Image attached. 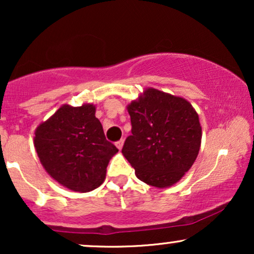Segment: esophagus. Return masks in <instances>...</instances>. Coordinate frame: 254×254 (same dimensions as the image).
<instances>
[{"mask_svg":"<svg viewBox=\"0 0 254 254\" xmlns=\"http://www.w3.org/2000/svg\"><path fill=\"white\" fill-rule=\"evenodd\" d=\"M123 144H124V139H119V141L116 142V145H117V148H118L119 150H121L122 148H123Z\"/></svg>","mask_w":254,"mask_h":254,"instance_id":"esophagus-1","label":"esophagus"}]
</instances>
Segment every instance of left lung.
Listing matches in <instances>:
<instances>
[{
    "label": "left lung",
    "instance_id": "1",
    "mask_svg": "<svg viewBox=\"0 0 254 254\" xmlns=\"http://www.w3.org/2000/svg\"><path fill=\"white\" fill-rule=\"evenodd\" d=\"M131 135L122 153L139 180L155 188L179 182L193 165L202 139L197 112L185 99L148 88L127 106Z\"/></svg>",
    "mask_w": 254,
    "mask_h": 254
}]
</instances>
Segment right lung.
I'll use <instances>...</instances> for the list:
<instances>
[{
  "mask_svg": "<svg viewBox=\"0 0 254 254\" xmlns=\"http://www.w3.org/2000/svg\"><path fill=\"white\" fill-rule=\"evenodd\" d=\"M34 147L40 162L56 182L72 191L101 185L116 145L106 139L95 107L64 105L37 127Z\"/></svg>",
  "mask_w": 254,
  "mask_h": 254,
  "instance_id": "1",
  "label": "right lung"
}]
</instances>
